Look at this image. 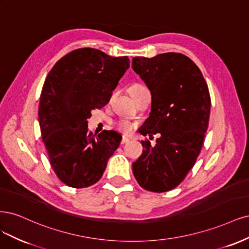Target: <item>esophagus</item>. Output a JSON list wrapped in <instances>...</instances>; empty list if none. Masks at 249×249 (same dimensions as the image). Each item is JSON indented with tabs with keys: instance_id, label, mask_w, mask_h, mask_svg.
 I'll return each instance as SVG.
<instances>
[{
	"instance_id": "1",
	"label": "esophagus",
	"mask_w": 249,
	"mask_h": 249,
	"mask_svg": "<svg viewBox=\"0 0 249 249\" xmlns=\"http://www.w3.org/2000/svg\"><path fill=\"white\" fill-rule=\"evenodd\" d=\"M130 142V139L128 138V136H123L122 141H121V143H122V145H124V143H127V142Z\"/></svg>"
}]
</instances>
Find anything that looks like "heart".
<instances>
[{
	"mask_svg": "<svg viewBox=\"0 0 249 249\" xmlns=\"http://www.w3.org/2000/svg\"><path fill=\"white\" fill-rule=\"evenodd\" d=\"M142 88H145V87H143L142 85H140V84H135V85H133V86L130 87L129 92H130V91H133V90L142 89ZM117 126H118V128H119L120 130H122V131H124V132L129 131L130 128H131L130 123L128 122V121H125V120H121V121H119V122L117 123Z\"/></svg>",
	"mask_w": 249,
	"mask_h": 249,
	"instance_id": "heart-1",
	"label": "heart"
}]
</instances>
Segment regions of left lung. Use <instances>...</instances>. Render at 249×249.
<instances>
[{"label": "left lung", "instance_id": "left-lung-1", "mask_svg": "<svg viewBox=\"0 0 249 249\" xmlns=\"http://www.w3.org/2000/svg\"><path fill=\"white\" fill-rule=\"evenodd\" d=\"M132 69L152 95L150 117L141 133H160L156 145L145 148L132 163L140 186L165 192L177 187L195 165L209 125L211 98L199 68L186 55L165 53L153 58L135 57Z\"/></svg>", "mask_w": 249, "mask_h": 249}]
</instances>
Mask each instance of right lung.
Wrapping results in <instances>:
<instances>
[{"instance_id": "1", "label": "right lung", "mask_w": 249, "mask_h": 249, "mask_svg": "<svg viewBox=\"0 0 249 249\" xmlns=\"http://www.w3.org/2000/svg\"><path fill=\"white\" fill-rule=\"evenodd\" d=\"M129 68L128 57L84 47L64 55L47 74L39 102V125L57 177L67 186L89 187L102 177L122 136L88 131L91 110L109 101Z\"/></svg>"}]
</instances>
